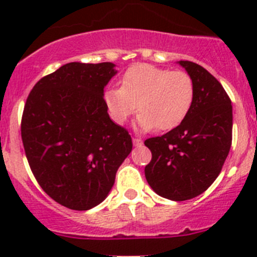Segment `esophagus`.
<instances>
[{"label":"esophagus","mask_w":257,"mask_h":257,"mask_svg":"<svg viewBox=\"0 0 257 257\" xmlns=\"http://www.w3.org/2000/svg\"><path fill=\"white\" fill-rule=\"evenodd\" d=\"M133 144L136 147H141V145H143V141L141 138H133Z\"/></svg>","instance_id":"obj_1"}]
</instances>
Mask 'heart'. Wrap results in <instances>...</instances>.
Returning a JSON list of instances; mask_svg holds the SVG:
<instances>
[{
	"mask_svg": "<svg viewBox=\"0 0 257 257\" xmlns=\"http://www.w3.org/2000/svg\"><path fill=\"white\" fill-rule=\"evenodd\" d=\"M194 95L193 78L186 72L139 63L124 73L120 88L104 93V102L115 123H125L139 110V131H170L190 112Z\"/></svg>",
	"mask_w": 257,
	"mask_h": 257,
	"instance_id": "b5f03b06",
	"label": "heart"
}]
</instances>
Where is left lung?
I'll use <instances>...</instances> for the list:
<instances>
[{"mask_svg":"<svg viewBox=\"0 0 257 257\" xmlns=\"http://www.w3.org/2000/svg\"><path fill=\"white\" fill-rule=\"evenodd\" d=\"M178 63L193 78V105L177 128L144 142L152 152L144 172L158 195L184 201L203 194L221 172L231 147L232 105L204 67L190 61Z\"/></svg>","mask_w":257,"mask_h":257,"instance_id":"obj_1","label":"left lung"}]
</instances>
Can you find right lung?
Wrapping results in <instances>:
<instances>
[{
  "mask_svg": "<svg viewBox=\"0 0 257 257\" xmlns=\"http://www.w3.org/2000/svg\"><path fill=\"white\" fill-rule=\"evenodd\" d=\"M115 64L72 62L38 80L23 109L21 136L41 188L61 205L89 210L113 188L132 152L126 129L109 118L104 87Z\"/></svg>",
  "mask_w": 257,
  "mask_h": 257,
  "instance_id": "add662e5",
  "label": "right lung"
}]
</instances>
